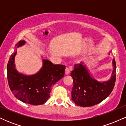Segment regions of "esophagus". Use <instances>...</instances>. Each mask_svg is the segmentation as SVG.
<instances>
[{
	"instance_id": "34e87169",
	"label": "esophagus",
	"mask_w": 126,
	"mask_h": 126,
	"mask_svg": "<svg viewBox=\"0 0 126 126\" xmlns=\"http://www.w3.org/2000/svg\"><path fill=\"white\" fill-rule=\"evenodd\" d=\"M70 73V68L69 67H66V70H65V74L66 75H69Z\"/></svg>"
}]
</instances>
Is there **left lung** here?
Here are the masks:
<instances>
[{
  "instance_id": "left-lung-1",
  "label": "left lung",
  "mask_w": 126,
  "mask_h": 126,
  "mask_svg": "<svg viewBox=\"0 0 126 126\" xmlns=\"http://www.w3.org/2000/svg\"><path fill=\"white\" fill-rule=\"evenodd\" d=\"M112 67L110 79L99 82L94 78L83 62L75 64L71 72L73 80L71 92L72 101L78 106L86 107L98 104L107 98L112 92L116 80V63L114 59Z\"/></svg>"
}]
</instances>
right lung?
<instances>
[{
  "mask_svg": "<svg viewBox=\"0 0 126 126\" xmlns=\"http://www.w3.org/2000/svg\"><path fill=\"white\" fill-rule=\"evenodd\" d=\"M25 43L24 40L19 41L15 45L16 51L9 60L7 65L9 86L13 94L19 100L29 104L41 105L50 97L53 85L64 77L66 66L53 64L49 60L43 59V66L35 74L27 75L19 73L15 64L16 48Z\"/></svg>",
  "mask_w": 126,
  "mask_h": 126,
  "instance_id": "1",
  "label": "right lung"
}]
</instances>
